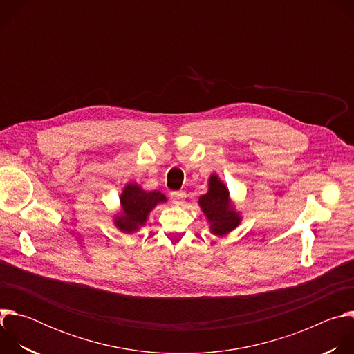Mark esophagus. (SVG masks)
<instances>
[{"label":"esophagus","instance_id":"1","mask_svg":"<svg viewBox=\"0 0 354 354\" xmlns=\"http://www.w3.org/2000/svg\"><path fill=\"white\" fill-rule=\"evenodd\" d=\"M169 196H171V198L174 201V205H182L183 200L186 198V193L185 192H171Z\"/></svg>","mask_w":354,"mask_h":354}]
</instances>
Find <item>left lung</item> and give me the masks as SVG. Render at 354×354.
<instances>
[{"mask_svg": "<svg viewBox=\"0 0 354 354\" xmlns=\"http://www.w3.org/2000/svg\"><path fill=\"white\" fill-rule=\"evenodd\" d=\"M198 205L210 223L212 232L216 235L231 232L241 221L238 213L231 207L230 192L217 175H212L209 192L198 198Z\"/></svg>", "mask_w": 354, "mask_h": 354, "instance_id": "8db88e82", "label": "left lung"}]
</instances>
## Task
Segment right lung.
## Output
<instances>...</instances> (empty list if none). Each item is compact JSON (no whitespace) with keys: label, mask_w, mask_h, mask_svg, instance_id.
Listing matches in <instances>:
<instances>
[{"label":"right lung","mask_w":354,"mask_h":354,"mask_svg":"<svg viewBox=\"0 0 354 354\" xmlns=\"http://www.w3.org/2000/svg\"><path fill=\"white\" fill-rule=\"evenodd\" d=\"M162 201L167 197L160 192H145L136 183L127 185L120 196L123 214L116 218V227L127 234L138 230L145 224L148 213Z\"/></svg>","instance_id":"right-lung-1"}]
</instances>
